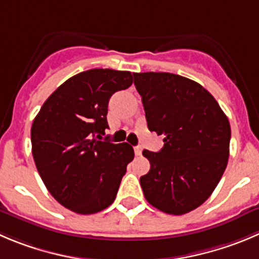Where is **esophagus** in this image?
<instances>
[{"mask_svg": "<svg viewBox=\"0 0 259 259\" xmlns=\"http://www.w3.org/2000/svg\"><path fill=\"white\" fill-rule=\"evenodd\" d=\"M134 150H135V154H136L137 156H140V155L142 154V147L141 146H135Z\"/></svg>", "mask_w": 259, "mask_h": 259, "instance_id": "esophagus-1", "label": "esophagus"}]
</instances>
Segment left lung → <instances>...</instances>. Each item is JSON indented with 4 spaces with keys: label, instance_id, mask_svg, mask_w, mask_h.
Wrapping results in <instances>:
<instances>
[{
    "label": "left lung",
    "instance_id": "left-lung-1",
    "mask_svg": "<svg viewBox=\"0 0 259 259\" xmlns=\"http://www.w3.org/2000/svg\"><path fill=\"white\" fill-rule=\"evenodd\" d=\"M147 127L164 136L159 152L144 150L149 173L140 178L157 210L183 215L201 206L220 182L229 159L230 123L198 82L169 72L134 73Z\"/></svg>",
    "mask_w": 259,
    "mask_h": 259
}]
</instances>
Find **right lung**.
<instances>
[{
  "label": "right lung",
  "mask_w": 259,
  "mask_h": 259,
  "mask_svg": "<svg viewBox=\"0 0 259 259\" xmlns=\"http://www.w3.org/2000/svg\"><path fill=\"white\" fill-rule=\"evenodd\" d=\"M132 85L130 71L94 68L68 78L44 102L31 125V152L49 193L81 215L113 203L128 162L127 142L102 140L108 103L115 91Z\"/></svg>",
  "instance_id": "obj_1"
}]
</instances>
